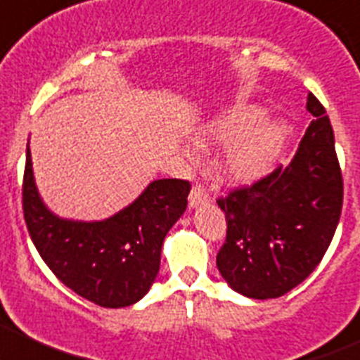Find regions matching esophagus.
<instances>
[{"instance_id":"34e87169","label":"esophagus","mask_w":360,"mask_h":360,"mask_svg":"<svg viewBox=\"0 0 360 360\" xmlns=\"http://www.w3.org/2000/svg\"><path fill=\"white\" fill-rule=\"evenodd\" d=\"M207 200H209V195L204 188L202 186L191 188L190 195H188V205H190L191 209L198 207V205H204Z\"/></svg>"}]
</instances>
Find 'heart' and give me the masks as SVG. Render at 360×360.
<instances>
[{"mask_svg": "<svg viewBox=\"0 0 360 360\" xmlns=\"http://www.w3.org/2000/svg\"><path fill=\"white\" fill-rule=\"evenodd\" d=\"M260 116L262 110L257 105H237L195 131L197 148L225 146L216 163L218 176L225 183L237 186L257 183L280 160L287 142V124ZM186 153L191 155L190 149Z\"/></svg>", "mask_w": 360, "mask_h": 360, "instance_id": "1", "label": "heart"}]
</instances>
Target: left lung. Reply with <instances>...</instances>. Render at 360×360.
<instances>
[{
	"instance_id": "obj_1",
	"label": "left lung",
	"mask_w": 360,
	"mask_h": 360,
	"mask_svg": "<svg viewBox=\"0 0 360 360\" xmlns=\"http://www.w3.org/2000/svg\"><path fill=\"white\" fill-rule=\"evenodd\" d=\"M313 116L294 160L250 188L219 198L226 239L216 257L223 280L250 299H276L315 271L333 240L343 205L334 131L309 93Z\"/></svg>"
}]
</instances>
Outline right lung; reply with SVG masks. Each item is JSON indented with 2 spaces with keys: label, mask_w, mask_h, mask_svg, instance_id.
Returning <instances> with one entry per match:
<instances>
[{
  "label": "right lung",
  "mask_w": 360,
  "mask_h": 360,
  "mask_svg": "<svg viewBox=\"0 0 360 360\" xmlns=\"http://www.w3.org/2000/svg\"><path fill=\"white\" fill-rule=\"evenodd\" d=\"M188 193V181L156 179L110 218H61L38 193L27 141L22 207L31 240L63 285L102 308H124L148 294L163 239L186 211Z\"/></svg>",
  "instance_id": "add662e5"
}]
</instances>
